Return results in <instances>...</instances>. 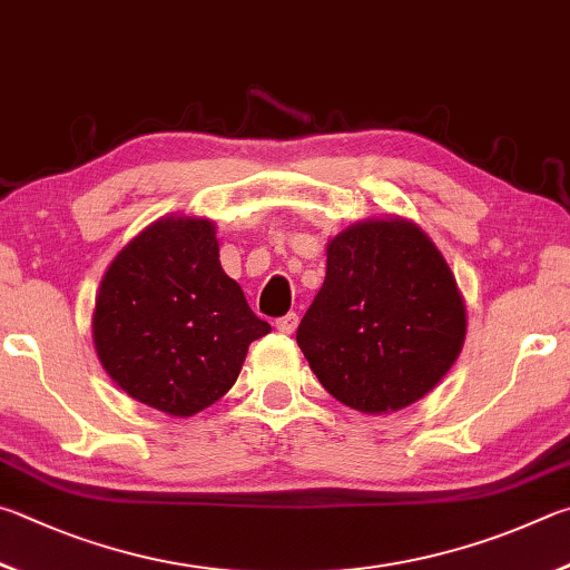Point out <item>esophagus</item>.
Masks as SVG:
<instances>
[{
	"label": "esophagus",
	"mask_w": 570,
	"mask_h": 570,
	"mask_svg": "<svg viewBox=\"0 0 570 570\" xmlns=\"http://www.w3.org/2000/svg\"><path fill=\"white\" fill-rule=\"evenodd\" d=\"M297 323H301V317H297V313H287V315H283V317H277V321H275V327H277L279 333L293 335V333H295V327H297Z\"/></svg>",
	"instance_id": "esophagus-1"
}]
</instances>
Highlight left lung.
Masks as SVG:
<instances>
[{
    "instance_id": "1",
    "label": "left lung",
    "mask_w": 570,
    "mask_h": 570,
    "mask_svg": "<svg viewBox=\"0 0 570 570\" xmlns=\"http://www.w3.org/2000/svg\"><path fill=\"white\" fill-rule=\"evenodd\" d=\"M465 341L451 267L411 219H365L327 243L321 293L297 327L317 381L353 411L381 415L421 401Z\"/></svg>"
}]
</instances>
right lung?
I'll list each match as a JSON object with an SVG mask.
<instances>
[{
    "mask_svg": "<svg viewBox=\"0 0 570 570\" xmlns=\"http://www.w3.org/2000/svg\"><path fill=\"white\" fill-rule=\"evenodd\" d=\"M269 333L219 265L215 225L163 217L107 267L92 337L107 375L135 401L187 417L235 385L247 347Z\"/></svg>",
    "mask_w": 570,
    "mask_h": 570,
    "instance_id": "1",
    "label": "right lung"
}]
</instances>
